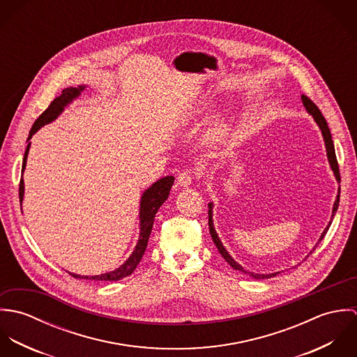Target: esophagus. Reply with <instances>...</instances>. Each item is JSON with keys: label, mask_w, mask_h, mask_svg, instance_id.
Instances as JSON below:
<instances>
[{"label": "esophagus", "mask_w": 357, "mask_h": 357, "mask_svg": "<svg viewBox=\"0 0 357 357\" xmlns=\"http://www.w3.org/2000/svg\"><path fill=\"white\" fill-rule=\"evenodd\" d=\"M192 180H194V174L190 170H183L177 176V184L180 187H190L192 184Z\"/></svg>", "instance_id": "obj_1"}]
</instances>
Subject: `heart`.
Wrapping results in <instances>:
<instances>
[{
    "instance_id": "obj_1",
    "label": "heart",
    "mask_w": 357,
    "mask_h": 357,
    "mask_svg": "<svg viewBox=\"0 0 357 357\" xmlns=\"http://www.w3.org/2000/svg\"><path fill=\"white\" fill-rule=\"evenodd\" d=\"M208 111V108H206L204 107V109L201 111L202 114H206ZM227 132V126H225V123L224 122H221V121H218V122H215L210 129H208V132H207V137L210 139V140H213V142H217V140H220L222 136H224V133Z\"/></svg>"
}]
</instances>
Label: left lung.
<instances>
[{"label":"left lung","mask_w":357,"mask_h":357,"mask_svg":"<svg viewBox=\"0 0 357 357\" xmlns=\"http://www.w3.org/2000/svg\"><path fill=\"white\" fill-rule=\"evenodd\" d=\"M301 100H303V104H304V107H305L307 114H309V115H312V118H313V119H314V122L317 123L319 129L321 130V136H323V140H324L326 153H327V159H328L330 167H331V170H333V173H334V176H335V180L340 183V181H341L340 167H338V162H337V156H335V149H334V143H333V139H331V133H330L328 125H327V122H326L324 116L321 115L320 109L317 108V105H316L314 102H312L310 99H307L305 95H303V96H301ZM340 192H341V188H338V195H337L335 202H334V206H333L331 220H330L328 225L324 228V231L321 232V235H320V238H319L317 243H316V245L313 246V249L309 252V255H312V253H313V250L317 248V245L323 241V238L326 236V234H327V231H328V228H330V225H331V221H333V218H334V215H335V213H337V210H338V204H340ZM213 206H214L213 202H210V204H208V229H210L211 239H213V242H214L215 248L218 249L220 255H222V258H224V259H225V261H227V262H228V264H229L235 271H239V272H242V273H246V275H249V276H252V278H255V279H271V278H275L278 273H280V272H273V273H255V272H249V271H246L241 264H238V262L231 257V255L227 252V249L224 248L222 242L220 241V238H218V235H217V232H215V229H214V224H213ZM309 255H306V258L309 257Z\"/></svg>","instance_id":"8db88e82"}]
</instances>
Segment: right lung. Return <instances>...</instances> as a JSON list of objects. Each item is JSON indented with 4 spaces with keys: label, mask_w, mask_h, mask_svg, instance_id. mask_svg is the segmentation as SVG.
Instances as JSON below:
<instances>
[{
    "label": "right lung",
    "mask_w": 357,
    "mask_h": 357,
    "mask_svg": "<svg viewBox=\"0 0 357 357\" xmlns=\"http://www.w3.org/2000/svg\"><path fill=\"white\" fill-rule=\"evenodd\" d=\"M86 85H78L77 88H66L63 89L61 95L57 96L51 105L37 118V121L34 122L30 133H29V139H27V149L23 156V165H22V173L26 169V163H27V155L30 151V146L31 142L30 139L33 137V135H36L43 126L48 125L53 122L63 111L64 108L75 100L84 91H85ZM174 183V177L173 176H166L158 181H155L150 188H147L140 199V211H139V217H140V235H139V241L137 245L135 246V250L132 252V255H129V258L116 269L111 271V272H105L102 275H95V276H81L77 273H71L68 272L71 276L78 278V279H89V280H107V282H115L119 280L122 278L129 276L130 273H133V271L136 269V266L139 265V262L142 261L144 252L147 249V243H149V238L151 235L153 231V220H155V214L158 213L159 207L163 204V202L167 199L169 194H170V188ZM23 197H24V181L23 177L20 178V185H19V198H20V204L23 202Z\"/></svg>",
    "instance_id": "1"
}]
</instances>
